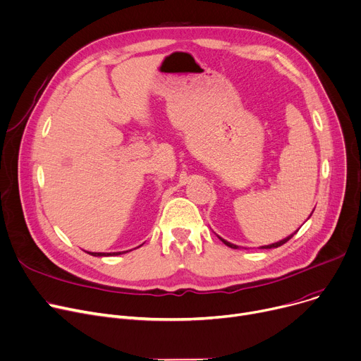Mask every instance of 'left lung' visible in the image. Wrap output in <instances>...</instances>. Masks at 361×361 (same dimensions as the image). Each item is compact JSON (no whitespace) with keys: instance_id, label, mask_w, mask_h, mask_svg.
<instances>
[{"instance_id":"obj_1","label":"left lung","mask_w":361,"mask_h":361,"mask_svg":"<svg viewBox=\"0 0 361 361\" xmlns=\"http://www.w3.org/2000/svg\"><path fill=\"white\" fill-rule=\"evenodd\" d=\"M312 213H314V212H312ZM312 213L309 214V218H310V216H312ZM309 218H307V219H309ZM298 231H299V229H298ZM298 231H296V232H298ZM296 232L290 233L289 236H286L284 239H281V241H279V243H274V244H270V245H264V247H259V248H261V250H270V248H277V247H280V245H283V244H286L287 241H289V239H290V238H292V236H293V235H295ZM218 238L221 239V241H222V243H224L225 245H228V247H231V248H233V250H239V247H238V245H235V244H231V243H228V241H226V239L221 238L219 235H218Z\"/></svg>"}]
</instances>
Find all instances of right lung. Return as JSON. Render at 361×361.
Returning <instances> with one entry per match:
<instances>
[{"label": "right lung", "instance_id": "1", "mask_svg": "<svg viewBox=\"0 0 361 361\" xmlns=\"http://www.w3.org/2000/svg\"><path fill=\"white\" fill-rule=\"evenodd\" d=\"M88 252V251H85ZM128 251H122V252H88L90 255H94V257H109V255H120V254H125Z\"/></svg>", "mask_w": 361, "mask_h": 361}]
</instances>
